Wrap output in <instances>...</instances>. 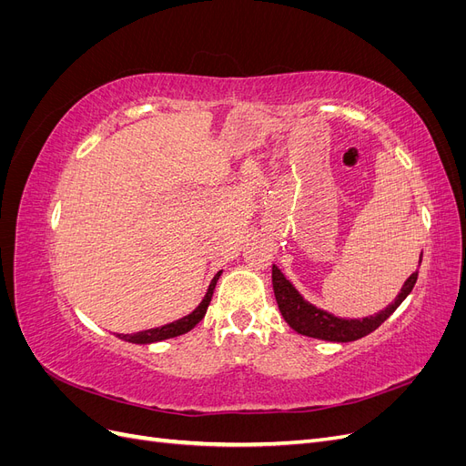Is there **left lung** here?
<instances>
[{"mask_svg": "<svg viewBox=\"0 0 466 466\" xmlns=\"http://www.w3.org/2000/svg\"><path fill=\"white\" fill-rule=\"evenodd\" d=\"M421 260V258H420ZM418 279V270L406 279V284L400 291V295L394 299L392 305H389L385 311L377 315L365 317V319H338L322 309L313 307L309 301H305L289 281L278 270V266L272 268V281H274V293L276 301L281 315L288 320L293 330H298L303 336L320 338V340L330 342H351L358 338L368 336L375 329H379L394 311L397 307L406 299V295L412 291Z\"/></svg>", "mask_w": 466, "mask_h": 466, "instance_id": "1", "label": "left lung"}]
</instances>
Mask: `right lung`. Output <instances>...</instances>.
<instances>
[{
  "label": "right lung",
  "mask_w": 466,
  "mask_h": 466,
  "mask_svg": "<svg viewBox=\"0 0 466 466\" xmlns=\"http://www.w3.org/2000/svg\"><path fill=\"white\" fill-rule=\"evenodd\" d=\"M219 276H221V272H218L216 278L211 279V284H209V289H208V293H206V298L202 299V303L198 305V309H194V311H192L188 317L180 319V320H175V322H171V324H165V327H159V329L142 330V332H136V334H122V336L118 334V336L122 338V340H128V342H134V344H151V342L167 340V338H175V336H180V334H185V332L192 330V329L196 327V324H198V322L204 319V315H206V311H208V305H209L211 298H214V289H216V284H218Z\"/></svg>",
  "instance_id": "obj_1"
}]
</instances>
